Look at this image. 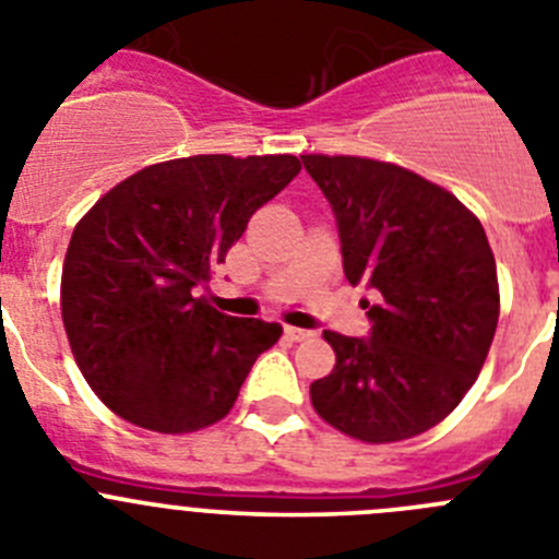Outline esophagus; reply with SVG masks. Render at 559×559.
<instances>
[{
  "label": "esophagus",
  "instance_id": "34e87169",
  "mask_svg": "<svg viewBox=\"0 0 559 559\" xmlns=\"http://www.w3.org/2000/svg\"><path fill=\"white\" fill-rule=\"evenodd\" d=\"M285 335H288L290 341H308V338H313V333H310V330H302V328H285Z\"/></svg>",
  "mask_w": 559,
  "mask_h": 559
}]
</instances>
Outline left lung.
Returning <instances> with one entry per match:
<instances>
[{"label":"left lung","mask_w":559,"mask_h":559,"mask_svg":"<svg viewBox=\"0 0 559 559\" xmlns=\"http://www.w3.org/2000/svg\"><path fill=\"white\" fill-rule=\"evenodd\" d=\"M338 221L344 274L367 283L372 338L324 330L335 353L310 383L335 431L389 445L426 433L471 392L498 328V274L481 221L445 187L367 156H302Z\"/></svg>","instance_id":"obj_1"}]
</instances>
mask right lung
I'll use <instances>...</instances> for the list:
<instances>
[{
	"label": "right lung",
	"mask_w": 559,
	"mask_h": 559,
	"mask_svg": "<svg viewBox=\"0 0 559 559\" xmlns=\"http://www.w3.org/2000/svg\"><path fill=\"white\" fill-rule=\"evenodd\" d=\"M302 162L290 153H201L147 165L78 221L61 271L69 347L117 417L192 433L235 406L283 324L212 308L201 285Z\"/></svg>",
	"instance_id": "right-lung-1"
}]
</instances>
